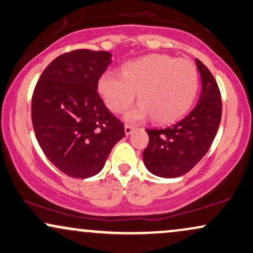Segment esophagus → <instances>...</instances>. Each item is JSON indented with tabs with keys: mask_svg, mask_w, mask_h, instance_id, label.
Instances as JSON below:
<instances>
[{
	"mask_svg": "<svg viewBox=\"0 0 253 253\" xmlns=\"http://www.w3.org/2000/svg\"><path fill=\"white\" fill-rule=\"evenodd\" d=\"M133 129H134V127L130 126V125H125V133H126L127 135L130 134V133L133 132Z\"/></svg>",
	"mask_w": 253,
	"mask_h": 253,
	"instance_id": "34e87169",
	"label": "esophagus"
}]
</instances>
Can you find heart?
Returning a JSON list of instances; mask_svg holds the SVG:
<instances>
[{
  "label": "heart",
  "instance_id": "heart-1",
  "mask_svg": "<svg viewBox=\"0 0 253 253\" xmlns=\"http://www.w3.org/2000/svg\"><path fill=\"white\" fill-rule=\"evenodd\" d=\"M199 88V75L188 59L152 54L123 67V74L108 71L100 78L99 93L106 106L121 113L132 105L139 92L141 103L126 114L129 121L153 115L157 123H172L190 109Z\"/></svg>",
  "mask_w": 253,
  "mask_h": 253
}]
</instances>
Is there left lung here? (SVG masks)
I'll return each mask as SVG.
<instances>
[{
    "mask_svg": "<svg viewBox=\"0 0 253 253\" xmlns=\"http://www.w3.org/2000/svg\"><path fill=\"white\" fill-rule=\"evenodd\" d=\"M196 63L203 86L196 107L172 126L146 129L150 141L142 158L148 171L158 176L176 178L191 171L217 134L223 108L220 90L208 67L198 59Z\"/></svg>",
    "mask_w": 253,
    "mask_h": 253,
    "instance_id": "1",
    "label": "left lung"
}]
</instances>
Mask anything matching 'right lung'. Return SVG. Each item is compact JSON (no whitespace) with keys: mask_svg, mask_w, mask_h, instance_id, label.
Wrapping results in <instances>:
<instances>
[{"mask_svg":"<svg viewBox=\"0 0 253 253\" xmlns=\"http://www.w3.org/2000/svg\"><path fill=\"white\" fill-rule=\"evenodd\" d=\"M108 51L77 49L53 60L32 97V121L40 147L61 172L89 178L125 136L124 124L97 93L111 63Z\"/></svg>","mask_w":253,"mask_h":253,"instance_id":"right-lung-1","label":"right lung"}]
</instances>
